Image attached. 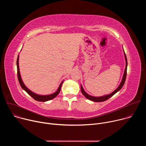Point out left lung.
Masks as SVG:
<instances>
[{
  "label": "left lung",
  "mask_w": 146,
  "mask_h": 146,
  "mask_svg": "<svg viewBox=\"0 0 146 146\" xmlns=\"http://www.w3.org/2000/svg\"><path fill=\"white\" fill-rule=\"evenodd\" d=\"M124 52V51H123ZM124 55H125V60H126V67H125V71H124V73H123V77H122V81L121 82L120 85L118 86V87L113 92H112L111 94H109V95H106V96H101V97H94V96H92L91 95H89L88 94H87L84 90V89L82 88V86H81V92L82 94H83V95H84L86 98H87L89 100H91L92 101H94V102H104L105 100H107L108 99H109L110 98H111V96H113L115 94H116L118 91H119L122 87H123V84L125 82V80H126V77H127V65H128V63H127V56H126V54L124 52Z\"/></svg>",
  "instance_id": "1"
}]
</instances>
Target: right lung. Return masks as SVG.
<instances>
[{
    "label": "right lung",
    "mask_w": 146,
    "mask_h": 146,
    "mask_svg": "<svg viewBox=\"0 0 146 146\" xmlns=\"http://www.w3.org/2000/svg\"><path fill=\"white\" fill-rule=\"evenodd\" d=\"M18 59H19V56H18L17 58V76H18V81L19 82V84L21 86V87H22V88L23 90H24L31 96H32L35 100L38 101V102H46V101H48L50 100H51L52 99H54V98H55L59 93L60 91V88H61V86L62 83H63V81H62L58 89V90L54 94H51V95H37L33 92H32V91H31L24 84L23 81H22L21 77V75L19 73V65H18Z\"/></svg>",
    "instance_id": "right-lung-1"
}]
</instances>
